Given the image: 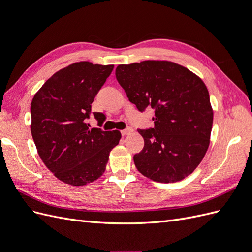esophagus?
<instances>
[{"label":"esophagus","mask_w":252,"mask_h":252,"mask_svg":"<svg viewBox=\"0 0 252 252\" xmlns=\"http://www.w3.org/2000/svg\"><path fill=\"white\" fill-rule=\"evenodd\" d=\"M132 131H133L132 129L130 127H128V128L124 129V130H122L121 133H122V135H128V134H130Z\"/></svg>","instance_id":"esophagus-1"}]
</instances>
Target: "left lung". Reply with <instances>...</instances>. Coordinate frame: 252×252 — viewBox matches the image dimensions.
Returning a JSON list of instances; mask_svg holds the SVG:
<instances>
[{
  "label": "left lung",
  "instance_id": "left-lung-1",
  "mask_svg": "<svg viewBox=\"0 0 252 252\" xmlns=\"http://www.w3.org/2000/svg\"><path fill=\"white\" fill-rule=\"evenodd\" d=\"M116 77L140 111L155 109V127L139 129L144 148L133 157L145 177L179 182L191 174L209 147L213 110L205 83L170 61L119 65Z\"/></svg>",
  "mask_w": 252,
  "mask_h": 252
}]
</instances>
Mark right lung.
<instances>
[{
  "instance_id": "add662e5",
  "label": "right lung",
  "mask_w": 252,
  "mask_h": 252,
  "mask_svg": "<svg viewBox=\"0 0 252 252\" xmlns=\"http://www.w3.org/2000/svg\"><path fill=\"white\" fill-rule=\"evenodd\" d=\"M113 65L73 63L57 71L34 94L32 134L41 159L66 184L83 186L102 177L111 149L121 139L119 130L89 128L93 104ZM102 125L101 112H94Z\"/></svg>"
}]
</instances>
